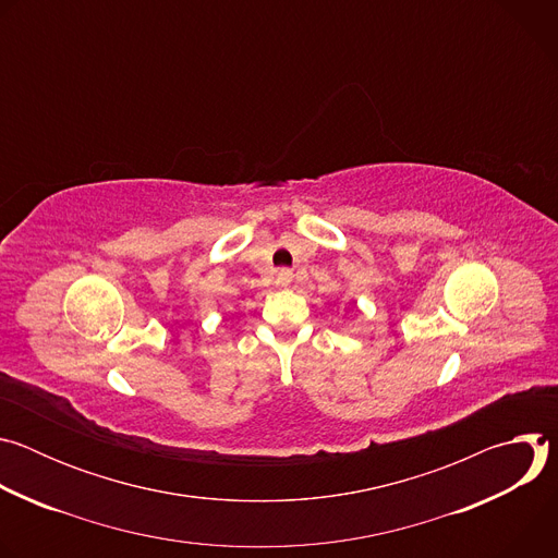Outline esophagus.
<instances>
[{
  "label": "esophagus",
  "mask_w": 558,
  "mask_h": 558,
  "mask_svg": "<svg viewBox=\"0 0 558 558\" xmlns=\"http://www.w3.org/2000/svg\"><path fill=\"white\" fill-rule=\"evenodd\" d=\"M291 280H293V271L291 269H287V267H282V269H278V276H276V282L280 284V287H287V284H291Z\"/></svg>",
  "instance_id": "esophagus-1"
}]
</instances>
